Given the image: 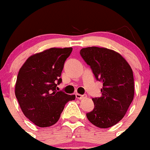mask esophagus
Returning a JSON list of instances; mask_svg holds the SVG:
<instances>
[{
  "label": "esophagus",
  "mask_w": 150,
  "mask_h": 150,
  "mask_svg": "<svg viewBox=\"0 0 150 150\" xmlns=\"http://www.w3.org/2000/svg\"><path fill=\"white\" fill-rule=\"evenodd\" d=\"M76 98L77 99H83V98H86V95H80V94H78V93H76Z\"/></svg>",
  "instance_id": "34e87169"
}]
</instances>
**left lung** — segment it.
<instances>
[{"instance_id":"1","label":"left lung","mask_w":150,"mask_h":150,"mask_svg":"<svg viewBox=\"0 0 150 150\" xmlns=\"http://www.w3.org/2000/svg\"><path fill=\"white\" fill-rule=\"evenodd\" d=\"M80 55L97 80L103 83L101 96L92 98L95 107L86 113L88 121L100 128L113 126L124 117L133 100L132 67L120 53L104 47L83 48Z\"/></svg>"}]
</instances>
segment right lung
<instances>
[{
    "instance_id": "obj_1",
    "label": "right lung",
    "mask_w": 150,
    "mask_h": 150,
    "mask_svg": "<svg viewBox=\"0 0 150 150\" xmlns=\"http://www.w3.org/2000/svg\"><path fill=\"white\" fill-rule=\"evenodd\" d=\"M73 49L50 48L30 56L18 71L15 95L24 115L38 127L59 121L66 103L75 99L57 91L64 64Z\"/></svg>"
}]
</instances>
